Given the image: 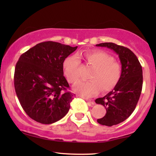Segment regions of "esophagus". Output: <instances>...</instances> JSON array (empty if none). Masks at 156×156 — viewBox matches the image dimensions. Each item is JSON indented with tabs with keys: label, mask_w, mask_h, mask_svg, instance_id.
I'll return each mask as SVG.
<instances>
[{
	"label": "esophagus",
	"mask_w": 156,
	"mask_h": 156,
	"mask_svg": "<svg viewBox=\"0 0 156 156\" xmlns=\"http://www.w3.org/2000/svg\"><path fill=\"white\" fill-rule=\"evenodd\" d=\"M84 99L86 100V101H87L88 102H89V103H91L92 105L94 104V100L93 99H89V98H84Z\"/></svg>",
	"instance_id": "34e87169"
}]
</instances>
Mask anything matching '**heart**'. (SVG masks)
Returning a JSON list of instances; mask_svg holds the SVG:
<instances>
[{"mask_svg": "<svg viewBox=\"0 0 156 156\" xmlns=\"http://www.w3.org/2000/svg\"><path fill=\"white\" fill-rule=\"evenodd\" d=\"M69 56L63 62V72L70 83H76L80 78V62L83 58L88 65L94 68L89 79L91 80L79 82L73 87V90L81 96L93 97L99 93L108 92L114 89L122 76L120 62L114 60L112 55L102 51L87 52Z\"/></svg>", "mask_w": 156, "mask_h": 156, "instance_id": "1", "label": "heart"}]
</instances>
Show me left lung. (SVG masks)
I'll return each mask as SVG.
<instances>
[{"label":"left lung","mask_w":156,"mask_h":156,"mask_svg":"<svg viewBox=\"0 0 156 156\" xmlns=\"http://www.w3.org/2000/svg\"><path fill=\"white\" fill-rule=\"evenodd\" d=\"M113 49L118 54L122 65V76L113 90L95 102L105 107L107 113L97 120L102 125L112 126L125 121L133 112L140 96L143 77L138 58L127 47L113 43L96 44Z\"/></svg>","instance_id":"left-lung-1"}]
</instances>
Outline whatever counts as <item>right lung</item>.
<instances>
[{
    "mask_svg": "<svg viewBox=\"0 0 156 156\" xmlns=\"http://www.w3.org/2000/svg\"><path fill=\"white\" fill-rule=\"evenodd\" d=\"M56 42L37 44L23 53L16 65L14 88L30 117L44 125L67 114L73 94L63 76V62L77 49Z\"/></svg>",
    "mask_w": 156,
    "mask_h": 156,
    "instance_id": "right-lung-1",
    "label": "right lung"
}]
</instances>
